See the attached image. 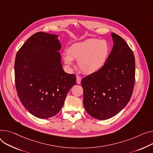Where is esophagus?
<instances>
[{
  "instance_id": "1",
  "label": "esophagus",
  "mask_w": 153,
  "mask_h": 153,
  "mask_svg": "<svg viewBox=\"0 0 153 153\" xmlns=\"http://www.w3.org/2000/svg\"><path fill=\"white\" fill-rule=\"evenodd\" d=\"M81 80H82V78H81L80 76H76V81H77V84H80L81 82Z\"/></svg>"
}]
</instances>
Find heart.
I'll return each mask as SVG.
<instances>
[{"instance_id": "heart-1", "label": "heart", "mask_w": 153, "mask_h": 153, "mask_svg": "<svg viewBox=\"0 0 153 153\" xmlns=\"http://www.w3.org/2000/svg\"><path fill=\"white\" fill-rule=\"evenodd\" d=\"M110 45L105 40L89 39L75 43L63 55L65 64L71 66L77 59L80 71L85 74L97 73L105 65L110 53Z\"/></svg>"}]
</instances>
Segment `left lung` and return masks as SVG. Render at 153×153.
Instances as JSON below:
<instances>
[{
	"mask_svg": "<svg viewBox=\"0 0 153 153\" xmlns=\"http://www.w3.org/2000/svg\"><path fill=\"white\" fill-rule=\"evenodd\" d=\"M114 45L103 68L82 79L84 106L89 115L105 120L128 103L135 84V57L120 36L111 33Z\"/></svg>",
	"mask_w": 153,
	"mask_h": 153,
	"instance_id": "1",
	"label": "left lung"
}]
</instances>
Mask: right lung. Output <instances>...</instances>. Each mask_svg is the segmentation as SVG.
I'll use <instances>...</instances> for the list:
<instances>
[{
	"instance_id": "right-lung-1",
	"label": "right lung",
	"mask_w": 153,
	"mask_h": 153,
	"mask_svg": "<svg viewBox=\"0 0 153 153\" xmlns=\"http://www.w3.org/2000/svg\"><path fill=\"white\" fill-rule=\"evenodd\" d=\"M58 36L36 33L16 55L18 96L29 113L40 119L56 115L62 108L69 90L76 84L75 74H68L63 69Z\"/></svg>"
}]
</instances>
